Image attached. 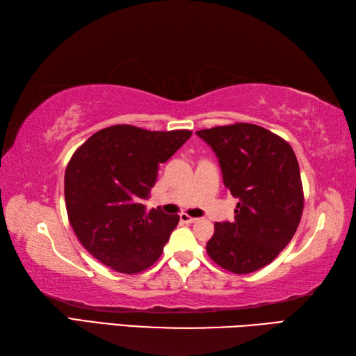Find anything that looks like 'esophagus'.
Returning a JSON list of instances; mask_svg holds the SVG:
<instances>
[{
	"instance_id": "esophagus-1",
	"label": "esophagus",
	"mask_w": 356,
	"mask_h": 356,
	"mask_svg": "<svg viewBox=\"0 0 356 356\" xmlns=\"http://www.w3.org/2000/svg\"><path fill=\"white\" fill-rule=\"evenodd\" d=\"M180 220H182L184 223H195V222L199 220V218H195V217L188 216L186 213H182V214H180Z\"/></svg>"
}]
</instances>
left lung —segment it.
<instances>
[{
    "mask_svg": "<svg viewBox=\"0 0 356 356\" xmlns=\"http://www.w3.org/2000/svg\"><path fill=\"white\" fill-rule=\"evenodd\" d=\"M195 133L214 149L223 184L238 199L234 222L214 225L207 252L232 274L259 270L283 251L300 225L305 195L297 156L283 138L255 124Z\"/></svg>",
    "mask_w": 356,
    "mask_h": 356,
    "instance_id": "1",
    "label": "left lung"
}]
</instances>
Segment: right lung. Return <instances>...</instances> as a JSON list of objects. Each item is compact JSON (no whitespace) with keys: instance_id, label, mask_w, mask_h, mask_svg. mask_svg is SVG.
I'll list each match as a JSON object with an SVG mask.
<instances>
[{"instance_id":"right-lung-1","label":"right lung","mask_w":356,"mask_h":356,"mask_svg":"<svg viewBox=\"0 0 356 356\" xmlns=\"http://www.w3.org/2000/svg\"><path fill=\"white\" fill-rule=\"evenodd\" d=\"M191 134L113 125L74 151L64 177L67 216L96 260L122 274H138L159 260L179 216L147 211L142 200L149 197L159 165Z\"/></svg>"}]
</instances>
